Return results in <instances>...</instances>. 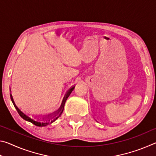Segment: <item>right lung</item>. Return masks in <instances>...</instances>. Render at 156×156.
<instances>
[{
    "mask_svg": "<svg viewBox=\"0 0 156 156\" xmlns=\"http://www.w3.org/2000/svg\"><path fill=\"white\" fill-rule=\"evenodd\" d=\"M73 89H74V87H72V88H71V89H69V91L67 92V94H66L65 97L64 98V99H63L62 103V105H61V106H60V109L58 110V112L57 113H57L58 115H55V116H54V117H53V118H54V120H52L51 122H54V121L56 120L58 118H59L60 116V115L62 114V113L63 112V110H64V106H65V103L66 100H67V99L68 98V97L69 96V95L71 94V93H72V91L73 90ZM11 99H12V102H13V103H14V105L15 107L16 108V110H17V112H18V114H19V115H20V117L22 118H23V119L25 120H27V121H29V122H31L32 124H34V125L38 126H46V125H48L49 122H37V121L31 119V118H30V117H28V116H27L25 114H24V113H23L19 109H18V108L16 106L14 102V100H13L12 95H11ZM48 120L50 121L49 118Z\"/></svg>",
    "mask_w": 156,
    "mask_h": 156,
    "instance_id": "add662e5",
    "label": "right lung"
}]
</instances>
